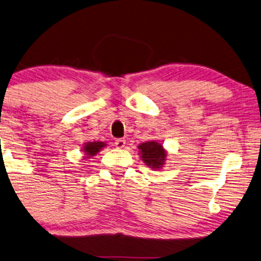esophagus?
I'll return each instance as SVG.
<instances>
[{
  "label": "esophagus",
  "instance_id": "1",
  "mask_svg": "<svg viewBox=\"0 0 261 261\" xmlns=\"http://www.w3.org/2000/svg\"><path fill=\"white\" fill-rule=\"evenodd\" d=\"M125 143H126V142H125L124 138H118V140H116V142H114V145H116L118 149H121L125 147Z\"/></svg>",
  "mask_w": 261,
  "mask_h": 261
}]
</instances>
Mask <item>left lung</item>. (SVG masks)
Listing matches in <instances>:
<instances>
[{
	"instance_id": "8db88e82",
	"label": "left lung",
	"mask_w": 261,
	"mask_h": 261,
	"mask_svg": "<svg viewBox=\"0 0 261 261\" xmlns=\"http://www.w3.org/2000/svg\"><path fill=\"white\" fill-rule=\"evenodd\" d=\"M140 154L143 161L147 163V166L150 168H160L165 161L166 152L162 149V145L156 143V142H145L140 144Z\"/></svg>"
}]
</instances>
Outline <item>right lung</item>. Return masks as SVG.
<instances>
[{"label": "right lung", "instance_id": "add662e5", "mask_svg": "<svg viewBox=\"0 0 261 261\" xmlns=\"http://www.w3.org/2000/svg\"><path fill=\"white\" fill-rule=\"evenodd\" d=\"M105 147V143L103 142H89L85 145L83 150L86 151V154L88 156H94L96 152L100 151V149Z\"/></svg>", "mask_w": 261, "mask_h": 261}]
</instances>
